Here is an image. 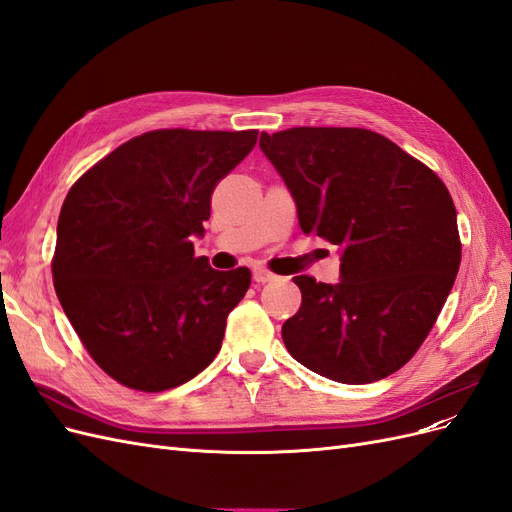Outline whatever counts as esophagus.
<instances>
[{
  "mask_svg": "<svg viewBox=\"0 0 512 512\" xmlns=\"http://www.w3.org/2000/svg\"><path fill=\"white\" fill-rule=\"evenodd\" d=\"M275 280H277V275L271 273L269 269H265V267H254V282L267 284V282H275Z\"/></svg>",
  "mask_w": 512,
  "mask_h": 512,
  "instance_id": "34e87169",
  "label": "esophagus"
}]
</instances>
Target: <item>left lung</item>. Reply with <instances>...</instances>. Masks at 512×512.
<instances>
[{
    "instance_id": "obj_1",
    "label": "left lung",
    "mask_w": 512,
    "mask_h": 512,
    "mask_svg": "<svg viewBox=\"0 0 512 512\" xmlns=\"http://www.w3.org/2000/svg\"><path fill=\"white\" fill-rule=\"evenodd\" d=\"M260 149L288 185L305 235L342 247L339 284L292 277L303 299L282 327L288 352L344 384L395 374L425 342L459 271L446 185L365 128L262 132Z\"/></svg>"
}]
</instances>
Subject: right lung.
I'll return each mask as SVG.
<instances>
[{
    "label": "right lung",
    "mask_w": 512,
    "mask_h": 512,
    "mask_svg": "<svg viewBox=\"0 0 512 512\" xmlns=\"http://www.w3.org/2000/svg\"><path fill=\"white\" fill-rule=\"evenodd\" d=\"M256 141L258 130L145 132L91 166L61 205L57 299L91 359L128 389H175L220 352L252 273L215 271L192 237Z\"/></svg>",
    "instance_id": "obj_1"
}]
</instances>
